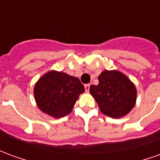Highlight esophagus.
Masks as SVG:
<instances>
[{"instance_id":"1","label":"esophagus","mask_w":160,"mask_h":160,"mask_svg":"<svg viewBox=\"0 0 160 160\" xmlns=\"http://www.w3.org/2000/svg\"><path fill=\"white\" fill-rule=\"evenodd\" d=\"M89 88H90V84H86L85 85V89H86V92H89Z\"/></svg>"}]
</instances>
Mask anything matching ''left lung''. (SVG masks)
<instances>
[{
  "label": "left lung",
  "instance_id": "8db88e82",
  "mask_svg": "<svg viewBox=\"0 0 160 160\" xmlns=\"http://www.w3.org/2000/svg\"><path fill=\"white\" fill-rule=\"evenodd\" d=\"M98 86L92 85L90 93L103 114L120 118L129 112L136 102V88L125 74L118 70H104Z\"/></svg>",
  "mask_w": 160,
  "mask_h": 160
}]
</instances>
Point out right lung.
I'll use <instances>...</instances> for the list:
<instances>
[{"label":"right lung","instance_id":"1","mask_svg":"<svg viewBox=\"0 0 160 160\" xmlns=\"http://www.w3.org/2000/svg\"><path fill=\"white\" fill-rule=\"evenodd\" d=\"M84 92L85 87L78 78L52 70L37 82L34 97L42 112L60 118L69 114L80 94Z\"/></svg>","mask_w":160,"mask_h":160}]
</instances>
